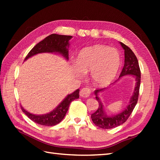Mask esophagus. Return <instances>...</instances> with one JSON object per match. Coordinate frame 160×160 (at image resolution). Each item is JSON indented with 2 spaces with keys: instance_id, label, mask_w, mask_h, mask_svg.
I'll use <instances>...</instances> for the list:
<instances>
[{
  "instance_id": "obj_1",
  "label": "esophagus",
  "mask_w": 160,
  "mask_h": 160,
  "mask_svg": "<svg viewBox=\"0 0 160 160\" xmlns=\"http://www.w3.org/2000/svg\"><path fill=\"white\" fill-rule=\"evenodd\" d=\"M91 93V89H89V88H83V89L80 90V96H82L83 98H87L90 96Z\"/></svg>"
}]
</instances>
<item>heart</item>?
<instances>
[{"label": "heart", "mask_w": 160, "mask_h": 160, "mask_svg": "<svg viewBox=\"0 0 160 160\" xmlns=\"http://www.w3.org/2000/svg\"><path fill=\"white\" fill-rule=\"evenodd\" d=\"M120 65V56L116 49L96 45L81 51L73 71L79 78L90 71L93 82L98 86H104L114 79Z\"/></svg>", "instance_id": "b5f03b06"}]
</instances>
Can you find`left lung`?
I'll return each instance as SVG.
<instances>
[{
    "instance_id": "8db88e82",
    "label": "left lung",
    "mask_w": 160,
    "mask_h": 160,
    "mask_svg": "<svg viewBox=\"0 0 160 160\" xmlns=\"http://www.w3.org/2000/svg\"><path fill=\"white\" fill-rule=\"evenodd\" d=\"M120 45L124 49V64L120 75V78L125 76V75H133L135 76V79H136V85H135L133 95L131 98L130 102H129L127 108L122 113L116 115H113V116H108L107 115L104 113L102 104L100 102L99 98L97 96V93L103 91L104 88L101 89H97L95 91V94L96 95V98L98 102V104H99V107L95 113L91 114V119H92L94 124L101 128H112L124 123L131 115L138 100L141 80V72L138 60L135 53L128 46L122 42H120Z\"/></svg>"
}]
</instances>
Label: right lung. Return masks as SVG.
<instances>
[{"instance_id":"add662e5","label":"right lung","mask_w":160,"mask_h":160,"mask_svg":"<svg viewBox=\"0 0 160 160\" xmlns=\"http://www.w3.org/2000/svg\"><path fill=\"white\" fill-rule=\"evenodd\" d=\"M71 38V36L59 35L56 33L51 34L33 47V48L27 55L25 60L37 53L43 52H58L68 59L69 51L67 47L69 46V41ZM79 92L80 90L77 89L73 93L68 95L55 109L45 115H36L32 114L25 111L22 107L21 109L30 120L37 124L43 126L56 125L60 123L65 116L71 102L79 98Z\"/></svg>"}]
</instances>
